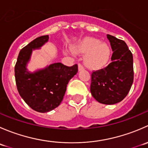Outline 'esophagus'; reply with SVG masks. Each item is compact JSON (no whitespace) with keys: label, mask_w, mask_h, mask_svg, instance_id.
Wrapping results in <instances>:
<instances>
[{"label":"esophagus","mask_w":148,"mask_h":148,"mask_svg":"<svg viewBox=\"0 0 148 148\" xmlns=\"http://www.w3.org/2000/svg\"><path fill=\"white\" fill-rule=\"evenodd\" d=\"M78 66H79V71H82V70L84 69V66L82 64H80V63L79 64Z\"/></svg>","instance_id":"esophagus-1"}]
</instances>
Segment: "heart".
I'll list each match as a JSON object with an SVG mask.
<instances>
[{
	"mask_svg": "<svg viewBox=\"0 0 148 148\" xmlns=\"http://www.w3.org/2000/svg\"><path fill=\"white\" fill-rule=\"evenodd\" d=\"M77 53L86 54L85 64L91 68L99 69L106 64L109 60L110 49L106 43L100 42L99 39L86 37L82 40L74 48Z\"/></svg>",
	"mask_w": 148,
	"mask_h": 148,
	"instance_id": "b5f03b06",
	"label": "heart"
}]
</instances>
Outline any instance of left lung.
<instances>
[{
    "label": "left lung",
    "mask_w": 148,
    "mask_h": 148,
    "mask_svg": "<svg viewBox=\"0 0 148 148\" xmlns=\"http://www.w3.org/2000/svg\"><path fill=\"white\" fill-rule=\"evenodd\" d=\"M112 49L111 63L92 73L90 91L97 102L114 104L127 95L133 83V56L126 43L107 34Z\"/></svg>",
    "instance_id": "1"
}]
</instances>
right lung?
I'll use <instances>...</instances> for the list:
<instances>
[{"label":"right lung","mask_w":148,"mask_h":148,"mask_svg":"<svg viewBox=\"0 0 148 148\" xmlns=\"http://www.w3.org/2000/svg\"><path fill=\"white\" fill-rule=\"evenodd\" d=\"M49 36H39L19 52L15 65L16 86L25 102L35 111L47 112L62 102L69 80L78 71L77 64L67 66L54 63L34 73L27 71L26 64L34 49L47 42Z\"/></svg>","instance_id":"add662e5"}]
</instances>
